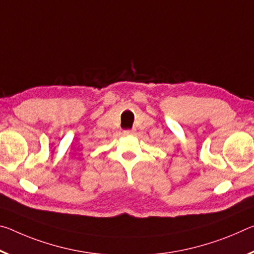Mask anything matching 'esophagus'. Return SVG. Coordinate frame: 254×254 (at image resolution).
<instances>
[{
  "label": "esophagus",
  "mask_w": 254,
  "mask_h": 254,
  "mask_svg": "<svg viewBox=\"0 0 254 254\" xmlns=\"http://www.w3.org/2000/svg\"><path fill=\"white\" fill-rule=\"evenodd\" d=\"M133 130H124L123 131V134H126V135H128V134H132L133 133Z\"/></svg>",
  "instance_id": "esophagus-1"
}]
</instances>
